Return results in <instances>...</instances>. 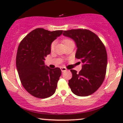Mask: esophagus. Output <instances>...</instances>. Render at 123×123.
Segmentation results:
<instances>
[{"instance_id": "1", "label": "esophagus", "mask_w": 123, "mask_h": 123, "mask_svg": "<svg viewBox=\"0 0 123 123\" xmlns=\"http://www.w3.org/2000/svg\"><path fill=\"white\" fill-rule=\"evenodd\" d=\"M60 69H61V70H62V72H64L66 71V70H67V68H64V67H62V68H60Z\"/></svg>"}]
</instances>
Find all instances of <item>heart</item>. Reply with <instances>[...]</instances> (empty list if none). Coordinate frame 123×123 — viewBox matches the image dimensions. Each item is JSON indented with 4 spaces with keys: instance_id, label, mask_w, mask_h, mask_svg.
I'll return each mask as SVG.
<instances>
[{
    "instance_id": "1",
    "label": "heart",
    "mask_w": 123,
    "mask_h": 123,
    "mask_svg": "<svg viewBox=\"0 0 123 123\" xmlns=\"http://www.w3.org/2000/svg\"><path fill=\"white\" fill-rule=\"evenodd\" d=\"M70 41H72L71 40L68 39V38H65V39H64V40H63V43H64V45L67 44V43H69V42H70ZM55 45V41H53V43H51V46H50V48H51V49H53L54 48Z\"/></svg>"
}]
</instances>
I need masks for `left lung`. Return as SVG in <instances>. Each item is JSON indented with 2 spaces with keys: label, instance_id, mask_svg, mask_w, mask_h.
I'll return each instance as SVG.
<instances>
[{
  "label": "left lung",
  "instance_id": "left-lung-1",
  "mask_svg": "<svg viewBox=\"0 0 123 123\" xmlns=\"http://www.w3.org/2000/svg\"><path fill=\"white\" fill-rule=\"evenodd\" d=\"M64 36L72 38L77 46L75 58L83 63L79 73L71 69L69 80L72 92L78 96H87L98 90L105 79L107 56L103 43L95 33L88 30L64 31Z\"/></svg>",
  "mask_w": 123,
  "mask_h": 123
}]
</instances>
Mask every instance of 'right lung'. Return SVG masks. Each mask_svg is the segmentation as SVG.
I'll use <instances>...</instances> for the list:
<instances>
[{
    "label": "right lung",
    "mask_w": 123,
    "mask_h": 123,
    "mask_svg": "<svg viewBox=\"0 0 123 123\" xmlns=\"http://www.w3.org/2000/svg\"><path fill=\"white\" fill-rule=\"evenodd\" d=\"M63 32L36 28L19 43L16 56L17 69L23 87L34 97L48 98L55 92L61 70L50 68L45 65L44 60L51 53V43Z\"/></svg>",
    "instance_id": "right-lung-1"
}]
</instances>
